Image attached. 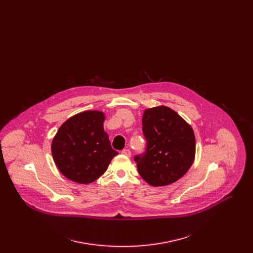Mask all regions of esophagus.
Listing matches in <instances>:
<instances>
[{
	"label": "esophagus",
	"mask_w": 253,
	"mask_h": 253,
	"mask_svg": "<svg viewBox=\"0 0 253 253\" xmlns=\"http://www.w3.org/2000/svg\"><path fill=\"white\" fill-rule=\"evenodd\" d=\"M121 153H122L124 156H126V157H131V151H130L129 149H123V150L121 151Z\"/></svg>",
	"instance_id": "1"
}]
</instances>
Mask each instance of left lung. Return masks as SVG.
Masks as SVG:
<instances>
[{
    "instance_id": "1",
    "label": "left lung",
    "mask_w": 253,
    "mask_h": 253,
    "mask_svg": "<svg viewBox=\"0 0 253 253\" xmlns=\"http://www.w3.org/2000/svg\"><path fill=\"white\" fill-rule=\"evenodd\" d=\"M142 132L146 149L133 157L140 176L152 186H166L191 168L195 155L192 127L166 106L145 110Z\"/></svg>"
}]
</instances>
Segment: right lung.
Returning a JSON list of instances; mask_svg holds the SVG:
<instances>
[{"label":"right lung","instance_id":"add662e5","mask_svg":"<svg viewBox=\"0 0 253 253\" xmlns=\"http://www.w3.org/2000/svg\"><path fill=\"white\" fill-rule=\"evenodd\" d=\"M104 115L86 111L65 121L52 141V156L60 172L68 179L89 184L108 168L115 151L103 130Z\"/></svg>","mask_w":253,"mask_h":253}]
</instances>
